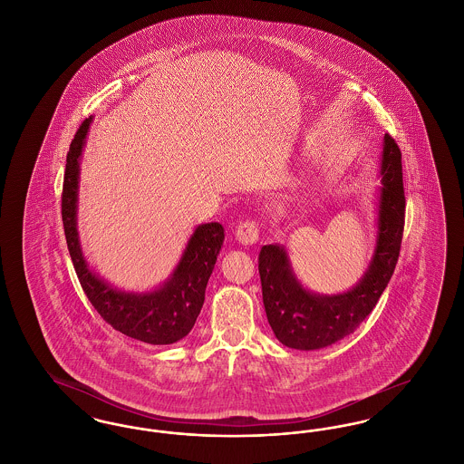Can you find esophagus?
<instances>
[{
    "label": "esophagus",
    "mask_w": 464,
    "mask_h": 464,
    "mask_svg": "<svg viewBox=\"0 0 464 464\" xmlns=\"http://www.w3.org/2000/svg\"><path fill=\"white\" fill-rule=\"evenodd\" d=\"M237 238L242 245H254L259 240V224L256 221H243L237 227Z\"/></svg>",
    "instance_id": "34e87169"
}]
</instances>
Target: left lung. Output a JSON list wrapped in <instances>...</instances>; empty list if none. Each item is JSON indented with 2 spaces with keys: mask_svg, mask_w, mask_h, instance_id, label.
Masks as SVG:
<instances>
[{
  "mask_svg": "<svg viewBox=\"0 0 464 464\" xmlns=\"http://www.w3.org/2000/svg\"><path fill=\"white\" fill-rule=\"evenodd\" d=\"M377 238L367 271L343 294H316L297 280L284 245L259 254L266 316L276 339L294 350H320L350 335L374 309L397 266L405 222L401 153L386 133L379 163Z\"/></svg>",
  "mask_w": 464,
  "mask_h": 464,
  "instance_id": "8db88e82",
  "label": "left lung"
}]
</instances>
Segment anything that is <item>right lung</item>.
I'll return each instance as SVG.
<instances>
[{
    "instance_id": "1",
    "label": "right lung",
    "mask_w": 464,
    "mask_h": 464,
    "mask_svg": "<svg viewBox=\"0 0 464 464\" xmlns=\"http://www.w3.org/2000/svg\"><path fill=\"white\" fill-rule=\"evenodd\" d=\"M90 123L92 116L69 146L63 186V222L72 266L92 306L112 329L148 344H172L186 337L198 318L205 288L221 252L224 227L219 222L199 224L172 275L155 290L125 292L101 278L90 269L76 227L80 160Z\"/></svg>"
}]
</instances>
